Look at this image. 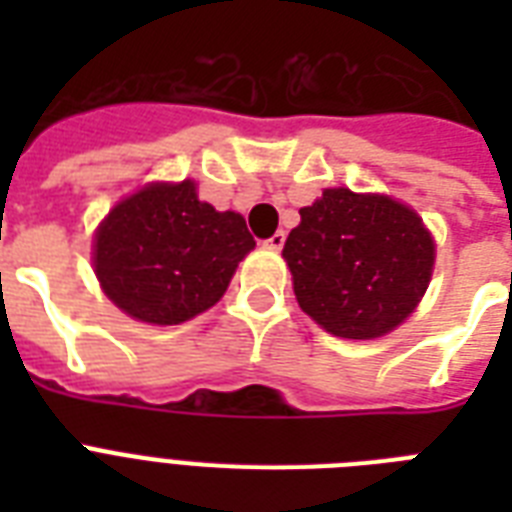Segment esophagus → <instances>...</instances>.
Here are the masks:
<instances>
[{
	"label": "esophagus",
	"mask_w": 512,
	"mask_h": 512,
	"mask_svg": "<svg viewBox=\"0 0 512 512\" xmlns=\"http://www.w3.org/2000/svg\"><path fill=\"white\" fill-rule=\"evenodd\" d=\"M284 241H287V233L284 231H276L271 236V239H265V247L268 249H276V252H279L281 247H284Z\"/></svg>",
	"instance_id": "34e87169"
}]
</instances>
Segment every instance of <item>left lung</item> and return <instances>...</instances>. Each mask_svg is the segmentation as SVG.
<instances>
[{
    "label": "left lung",
    "instance_id": "obj_1",
    "mask_svg": "<svg viewBox=\"0 0 512 512\" xmlns=\"http://www.w3.org/2000/svg\"><path fill=\"white\" fill-rule=\"evenodd\" d=\"M300 308L329 335L374 340L425 295L436 244L422 217L380 193L327 188L284 244Z\"/></svg>",
    "mask_w": 512,
    "mask_h": 512
}]
</instances>
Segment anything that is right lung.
Listing matches in <instances>:
<instances>
[{
	"instance_id": "1",
	"label": "right lung",
	"mask_w": 512,
	"mask_h": 512,
	"mask_svg": "<svg viewBox=\"0 0 512 512\" xmlns=\"http://www.w3.org/2000/svg\"><path fill=\"white\" fill-rule=\"evenodd\" d=\"M255 239L239 212L199 201L196 183H151L95 231L92 263L108 300L146 324H183L225 295Z\"/></svg>"
}]
</instances>
